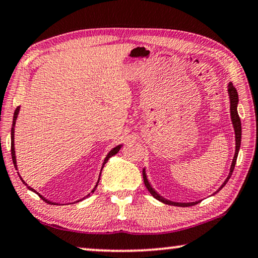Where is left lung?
Listing matches in <instances>:
<instances>
[{
  "label": "left lung",
  "mask_w": 258,
  "mask_h": 258,
  "mask_svg": "<svg viewBox=\"0 0 258 258\" xmlns=\"http://www.w3.org/2000/svg\"><path fill=\"white\" fill-rule=\"evenodd\" d=\"M227 92H228V97H229V106H231V107H229V110H231V120H232L233 128H234V134H235V153H234V157H233L232 165H231V168H229V173H228L227 179L224 181V183L220 185V188L218 189L215 194H217L218 191H219V190L223 189L225 187V184L228 182L229 177H231L233 170H234V167H235V162H236V159H237V154H239V150H240V145H241V121H240L239 114H237V104H239V96H237L236 89L234 88V86H233L232 83H228ZM143 179H144V184H145V187L148 188L150 194H151V195L154 198H156V200L160 201L161 203H164V204L174 205V207L185 208V207H192V205H195V204L200 203V202H201V201H196V202H190V203H179V202L168 201L162 196H160L159 194H158L156 190H154L151 187V184H150V182L148 180V176H146L145 169H143ZM215 194H213V195H215Z\"/></svg>",
  "instance_id": "8db88e82"
}]
</instances>
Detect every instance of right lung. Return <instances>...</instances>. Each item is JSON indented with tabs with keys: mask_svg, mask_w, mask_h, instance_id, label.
<instances>
[{
	"mask_svg": "<svg viewBox=\"0 0 258 258\" xmlns=\"http://www.w3.org/2000/svg\"><path fill=\"white\" fill-rule=\"evenodd\" d=\"M19 110H21V107H17V108H16V110H15V113H14V120H13V128H11V157H13V161H14V166H15V168L16 169H17V160H16V152H15V125H16V120H17V117H18V114H19ZM122 148V144H120V145H117V146H115V148H114V149H112V150H110V151L108 152V154H107V156H106V158H105V160H104V162H102V167H104V166H105V164H106V162L107 161H108V159H109V158L110 157H113V156H115V154L118 152V151H120V149ZM102 167H101V170H102ZM18 170V169H17ZM18 173V172H17ZM18 175H19V173H18ZM100 175H101V172H100ZM100 175H99V179H98V182H97V183H96V187H94L92 190H91V192H89L88 194V195H86L85 197H83L82 198V200H78V201H76V202H79V201H83V200H84V198H88L90 195H91V194H92V192H94V190H96V188H97V185H98V183H99V180H100ZM19 177H21V175H19ZM21 180H22V182H23V183L24 184H25L26 185V187L27 188H29L30 190H31V191H33V192H35V194H37V195H39V196H40L41 198H42V200L43 201H45L46 202V203H48V204H54V205H57L58 203H56V202H51V201H49V200H47V198H45V197H43L42 195H40V194H39V192H37V191H35V190L33 189V188H31L30 187V185L29 184H27L26 183V182L25 181H24L23 179H22V177H21ZM74 203H75V202H74Z\"/></svg>",
	"mask_w": 258,
	"mask_h": 258,
	"instance_id": "add662e5",
	"label": "right lung"
}]
</instances>
